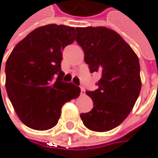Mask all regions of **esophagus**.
<instances>
[{
  "mask_svg": "<svg viewBox=\"0 0 158 158\" xmlns=\"http://www.w3.org/2000/svg\"><path fill=\"white\" fill-rule=\"evenodd\" d=\"M81 94H82V95H85V90L84 89H81Z\"/></svg>",
  "mask_w": 158,
  "mask_h": 158,
  "instance_id": "34e87169",
  "label": "esophagus"
}]
</instances>
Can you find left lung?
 Instances as JSON below:
<instances>
[{
    "mask_svg": "<svg viewBox=\"0 0 158 158\" xmlns=\"http://www.w3.org/2000/svg\"><path fill=\"white\" fill-rule=\"evenodd\" d=\"M76 41L83 48L90 73L99 72V89L86 91L93 108L80 115L85 126L106 132L120 125L132 111L141 89L139 57L124 39L106 27H77Z\"/></svg>",
    "mask_w": 158,
    "mask_h": 158,
    "instance_id": "1",
    "label": "left lung"
}]
</instances>
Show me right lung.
I'll list each match as a JSON object with an SVG mask.
<instances>
[{
  "label": "right lung",
  "instance_id": "right-lung-1",
  "mask_svg": "<svg viewBox=\"0 0 158 158\" xmlns=\"http://www.w3.org/2000/svg\"><path fill=\"white\" fill-rule=\"evenodd\" d=\"M74 39V27L44 25L19 41L7 58V95L26 126L39 131L52 128L64 104L80 95L77 85L62 82L61 51Z\"/></svg>",
  "mask_w": 158,
  "mask_h": 158
}]
</instances>
